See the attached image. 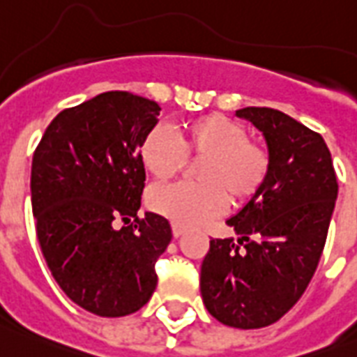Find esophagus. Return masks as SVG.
I'll list each match as a JSON object with an SVG mask.
<instances>
[{
	"instance_id": "esophagus-1",
	"label": "esophagus",
	"mask_w": 357,
	"mask_h": 357,
	"mask_svg": "<svg viewBox=\"0 0 357 357\" xmlns=\"http://www.w3.org/2000/svg\"><path fill=\"white\" fill-rule=\"evenodd\" d=\"M172 231H173V237H181V235L185 231V228H184V226H181V225H176V222H173Z\"/></svg>"
}]
</instances>
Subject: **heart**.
Listing matches in <instances>:
<instances>
[{"label": "heart", "instance_id": "b5f03b06", "mask_svg": "<svg viewBox=\"0 0 357 357\" xmlns=\"http://www.w3.org/2000/svg\"><path fill=\"white\" fill-rule=\"evenodd\" d=\"M140 160L158 182L169 181L188 166L195 167L199 182L158 185L147 193L155 213L181 226H197L231 206L250 204L264 190L270 172V149L248 137L243 123L225 114L210 113L182 123L178 138L164 126H155L140 144Z\"/></svg>", "mask_w": 357, "mask_h": 357}]
</instances>
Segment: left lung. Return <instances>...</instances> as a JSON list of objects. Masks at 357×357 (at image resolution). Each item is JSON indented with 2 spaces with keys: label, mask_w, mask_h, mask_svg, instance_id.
<instances>
[{
  "label": "left lung",
  "mask_w": 357,
  "mask_h": 357,
  "mask_svg": "<svg viewBox=\"0 0 357 357\" xmlns=\"http://www.w3.org/2000/svg\"><path fill=\"white\" fill-rule=\"evenodd\" d=\"M264 132L272 172L264 190L226 225L241 237L211 238L200 294L211 316L235 328L281 319L305 294L325 248L337 176L319 132L270 107L238 109Z\"/></svg>",
  "instance_id": "1"
}]
</instances>
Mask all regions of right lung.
Masks as SVG:
<instances>
[{"label":"right lung","instance_id":"right-lung-1","mask_svg":"<svg viewBox=\"0 0 357 357\" xmlns=\"http://www.w3.org/2000/svg\"><path fill=\"white\" fill-rule=\"evenodd\" d=\"M158 114L160 105L144 96L102 93L56 114L32 157L43 259L70 301L96 316H129L149 301L155 264L173 237L162 215L138 217L140 144Z\"/></svg>","mask_w":357,"mask_h":357}]
</instances>
